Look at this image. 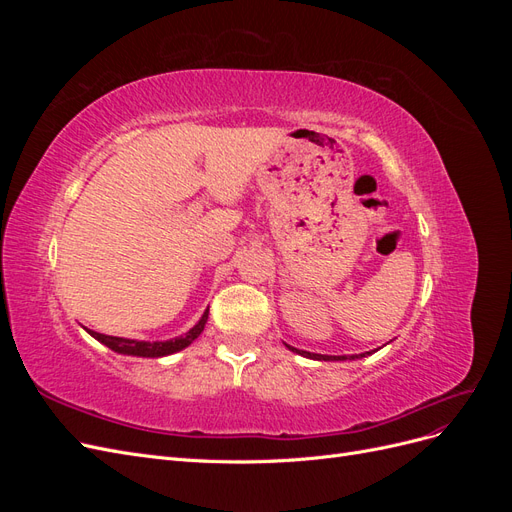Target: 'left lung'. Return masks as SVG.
<instances>
[{
	"label": "left lung",
	"instance_id": "1",
	"mask_svg": "<svg viewBox=\"0 0 512 512\" xmlns=\"http://www.w3.org/2000/svg\"><path fill=\"white\" fill-rule=\"evenodd\" d=\"M288 346V344H286ZM292 352H297L301 356H307V359H314V361H354V359H363L365 354H371V352H363V354H344V356H331V354H316V352H307V350H299V348H292L288 346Z\"/></svg>",
	"mask_w": 512,
	"mask_h": 512
}]
</instances>
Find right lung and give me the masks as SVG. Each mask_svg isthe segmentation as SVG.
I'll return each mask as SVG.
<instances>
[{
	"label": "right lung",
	"mask_w": 512,
	"mask_h": 512,
	"mask_svg": "<svg viewBox=\"0 0 512 512\" xmlns=\"http://www.w3.org/2000/svg\"><path fill=\"white\" fill-rule=\"evenodd\" d=\"M209 318V309H205V314L200 316V320L194 324V327L179 337L166 339V342H143V339H128V337H113V335H104L98 331L85 329L91 337L98 339L100 344L106 348H111L117 354H128V356H145V359H160V356L175 354L183 348H188L194 339L205 331V324Z\"/></svg>",
	"instance_id": "obj_1"
}]
</instances>
